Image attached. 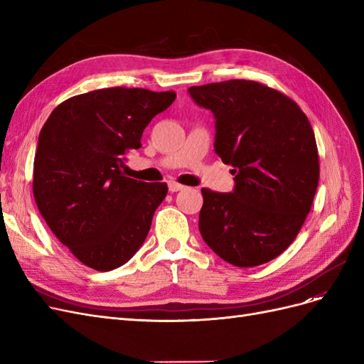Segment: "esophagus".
<instances>
[{
  "mask_svg": "<svg viewBox=\"0 0 364 364\" xmlns=\"http://www.w3.org/2000/svg\"><path fill=\"white\" fill-rule=\"evenodd\" d=\"M168 190H170L171 193L182 191V190H185V185H182V183H179V182H176V181H170V182H168Z\"/></svg>",
  "mask_w": 364,
  "mask_h": 364,
  "instance_id": "obj_1",
  "label": "esophagus"
}]
</instances>
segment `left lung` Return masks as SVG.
I'll list each match as a JSON object with an SVG mask.
<instances>
[{
	"label": "left lung",
	"mask_w": 364,
	"mask_h": 364,
	"mask_svg": "<svg viewBox=\"0 0 364 364\" xmlns=\"http://www.w3.org/2000/svg\"><path fill=\"white\" fill-rule=\"evenodd\" d=\"M215 118L214 150L232 165V193L202 190L205 243L237 267L279 257L299 234L318 183L313 127L285 94L253 80L191 86Z\"/></svg>",
	"instance_id": "obj_1"
}]
</instances>
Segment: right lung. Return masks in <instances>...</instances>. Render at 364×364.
<instances>
[{
  "label": "right lung",
  "mask_w": 364,
  "mask_h": 364,
  "mask_svg": "<svg viewBox=\"0 0 364 364\" xmlns=\"http://www.w3.org/2000/svg\"><path fill=\"white\" fill-rule=\"evenodd\" d=\"M176 92L105 87L68 98L43 124L33 164V194L53 234L85 266L109 272L144 243L165 182L124 176L130 150Z\"/></svg>",
  "instance_id": "1"
}]
</instances>
